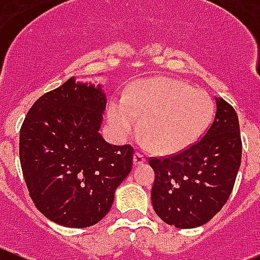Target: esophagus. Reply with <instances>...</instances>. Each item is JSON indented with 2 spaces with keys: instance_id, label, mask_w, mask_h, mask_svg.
<instances>
[{
  "instance_id": "obj_1",
  "label": "esophagus",
  "mask_w": 260,
  "mask_h": 260,
  "mask_svg": "<svg viewBox=\"0 0 260 260\" xmlns=\"http://www.w3.org/2000/svg\"><path fill=\"white\" fill-rule=\"evenodd\" d=\"M145 162H146V158H145L142 154L135 153V155H133V165L140 166V165H144Z\"/></svg>"
}]
</instances>
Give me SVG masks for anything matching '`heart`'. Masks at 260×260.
Wrapping results in <instances>:
<instances>
[{
	"label": "heart",
	"mask_w": 260,
	"mask_h": 260,
	"mask_svg": "<svg viewBox=\"0 0 260 260\" xmlns=\"http://www.w3.org/2000/svg\"><path fill=\"white\" fill-rule=\"evenodd\" d=\"M214 113L205 90L193 89L170 78L136 81L123 98L107 106V123L114 137L123 142L137 131L141 118L142 145L165 153L185 150L201 137Z\"/></svg>",
	"instance_id": "b5f03b06"
}]
</instances>
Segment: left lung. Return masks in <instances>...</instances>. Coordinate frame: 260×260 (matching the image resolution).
I'll list each match as a JSON object with an SVG mask.
<instances>
[{
    "label": "left lung",
    "instance_id": "obj_1",
    "mask_svg": "<svg viewBox=\"0 0 260 260\" xmlns=\"http://www.w3.org/2000/svg\"><path fill=\"white\" fill-rule=\"evenodd\" d=\"M216 113L202 139L181 153L153 158L155 172L151 203L165 223L197 228L210 221L232 193L240 170L238 118L228 102L215 97Z\"/></svg>",
    "mask_w": 260,
    "mask_h": 260
}]
</instances>
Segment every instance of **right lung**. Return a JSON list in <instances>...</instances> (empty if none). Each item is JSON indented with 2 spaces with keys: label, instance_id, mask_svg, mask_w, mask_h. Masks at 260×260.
<instances>
[{
  "label": "right lung",
  "instance_id": "obj_1",
  "mask_svg": "<svg viewBox=\"0 0 260 260\" xmlns=\"http://www.w3.org/2000/svg\"><path fill=\"white\" fill-rule=\"evenodd\" d=\"M105 109L102 84L71 78L41 95L23 121L19 155L28 191L59 225L97 224L132 170V146L109 144L100 133Z\"/></svg>",
  "mask_w": 260,
  "mask_h": 260
}]
</instances>
